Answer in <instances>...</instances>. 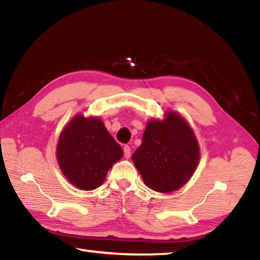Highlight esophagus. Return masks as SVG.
<instances>
[{
    "label": "esophagus",
    "mask_w": 260,
    "mask_h": 260,
    "mask_svg": "<svg viewBox=\"0 0 260 260\" xmlns=\"http://www.w3.org/2000/svg\"><path fill=\"white\" fill-rule=\"evenodd\" d=\"M124 155H125L126 159H128L131 157V148L128 145L124 146Z\"/></svg>",
    "instance_id": "esophagus-1"
}]
</instances>
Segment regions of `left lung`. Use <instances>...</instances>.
Here are the masks:
<instances>
[{
    "instance_id": "8db88e82",
    "label": "left lung",
    "mask_w": 260,
    "mask_h": 260,
    "mask_svg": "<svg viewBox=\"0 0 260 260\" xmlns=\"http://www.w3.org/2000/svg\"><path fill=\"white\" fill-rule=\"evenodd\" d=\"M151 190L172 193L190 181L200 160V148L188 122L176 111L146 124L142 144L132 155Z\"/></svg>"
}]
</instances>
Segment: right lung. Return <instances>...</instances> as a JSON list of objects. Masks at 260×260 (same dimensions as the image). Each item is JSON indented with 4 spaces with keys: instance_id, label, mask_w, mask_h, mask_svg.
<instances>
[{
    "instance_id": "right-lung-1",
    "label": "right lung",
    "mask_w": 260,
    "mask_h": 260,
    "mask_svg": "<svg viewBox=\"0 0 260 260\" xmlns=\"http://www.w3.org/2000/svg\"><path fill=\"white\" fill-rule=\"evenodd\" d=\"M55 154L66 178L79 190L92 191L124 152L100 118L78 114L61 131Z\"/></svg>"
}]
</instances>
